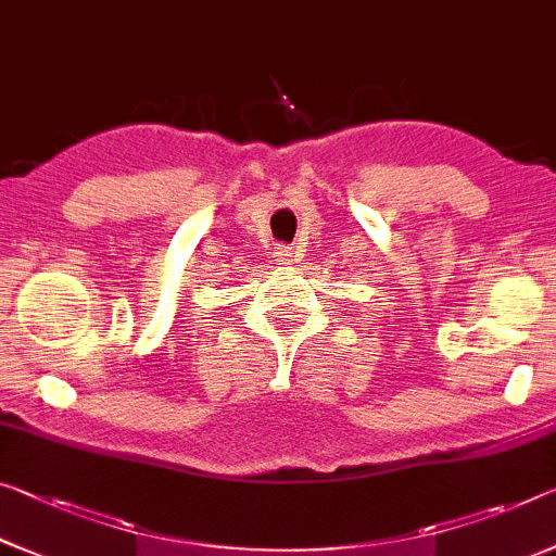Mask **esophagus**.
<instances>
[{"instance_id":"esophagus-1","label":"esophagus","mask_w":556,"mask_h":556,"mask_svg":"<svg viewBox=\"0 0 556 556\" xmlns=\"http://www.w3.org/2000/svg\"><path fill=\"white\" fill-rule=\"evenodd\" d=\"M276 261H278V266H290V263L295 261L293 258V249H290V245H278V249H276Z\"/></svg>"}]
</instances>
